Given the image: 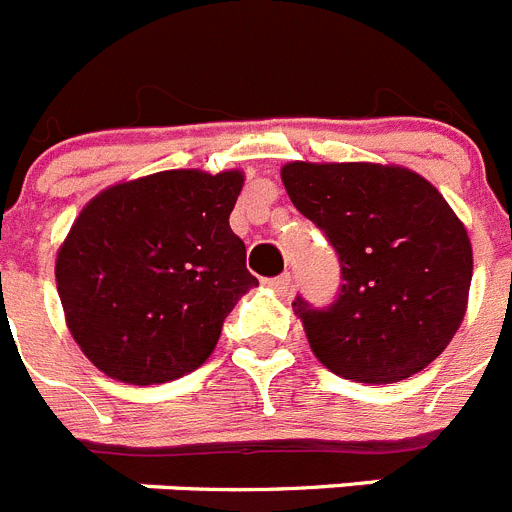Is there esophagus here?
Returning <instances> with one entry per match:
<instances>
[{"label": "esophagus", "instance_id": "esophagus-1", "mask_svg": "<svg viewBox=\"0 0 512 512\" xmlns=\"http://www.w3.org/2000/svg\"><path fill=\"white\" fill-rule=\"evenodd\" d=\"M269 284L271 289H274V292H277V295H287L289 292V284H292V277H289V274H282V277H274V279H269Z\"/></svg>", "mask_w": 512, "mask_h": 512}]
</instances>
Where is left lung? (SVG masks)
I'll list each match as a JSON object with an SVG mask.
<instances>
[{
    "label": "left lung",
    "instance_id": "1",
    "mask_svg": "<svg viewBox=\"0 0 512 512\" xmlns=\"http://www.w3.org/2000/svg\"><path fill=\"white\" fill-rule=\"evenodd\" d=\"M282 182L341 261V292L328 310L295 300L312 354L364 384L423 372L459 330L472 284V243L449 202L395 164L292 161Z\"/></svg>",
    "mask_w": 512,
    "mask_h": 512
}]
</instances>
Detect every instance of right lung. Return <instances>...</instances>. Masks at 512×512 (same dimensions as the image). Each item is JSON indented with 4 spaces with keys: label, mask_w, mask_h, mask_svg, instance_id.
I'll return each instance as SVG.
<instances>
[{
    "label": "right lung",
    "mask_w": 512,
    "mask_h": 512,
    "mask_svg": "<svg viewBox=\"0 0 512 512\" xmlns=\"http://www.w3.org/2000/svg\"><path fill=\"white\" fill-rule=\"evenodd\" d=\"M243 171H158L87 202L56 256L71 336L117 382L164 384L215 351L259 279L230 230Z\"/></svg>",
    "instance_id": "obj_1"
}]
</instances>
